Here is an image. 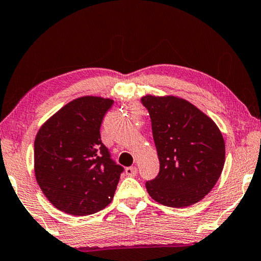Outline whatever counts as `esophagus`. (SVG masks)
I'll return each instance as SVG.
<instances>
[{"mask_svg": "<svg viewBox=\"0 0 261 261\" xmlns=\"http://www.w3.org/2000/svg\"><path fill=\"white\" fill-rule=\"evenodd\" d=\"M126 174L128 176H135L138 174V168L134 167V166H130V167H127L126 168Z\"/></svg>", "mask_w": 261, "mask_h": 261, "instance_id": "esophagus-1", "label": "esophagus"}]
</instances>
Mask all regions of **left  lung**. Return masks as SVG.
<instances>
[{"instance_id":"left-lung-1","label":"left lung","mask_w":261,"mask_h":261,"mask_svg":"<svg viewBox=\"0 0 261 261\" xmlns=\"http://www.w3.org/2000/svg\"><path fill=\"white\" fill-rule=\"evenodd\" d=\"M141 102L151 118L158 175L145 184L159 204L186 207L216 186L225 165V141L211 118L176 96L145 95Z\"/></svg>"}]
</instances>
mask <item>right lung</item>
<instances>
[{"mask_svg": "<svg viewBox=\"0 0 261 261\" xmlns=\"http://www.w3.org/2000/svg\"><path fill=\"white\" fill-rule=\"evenodd\" d=\"M113 99L82 96L45 121L34 141V172L59 211L88 216L112 202L123 168L100 141L99 128Z\"/></svg>", "mask_w": 261, "mask_h": 261, "instance_id": "right-lung-1", "label": "right lung"}]
</instances>
